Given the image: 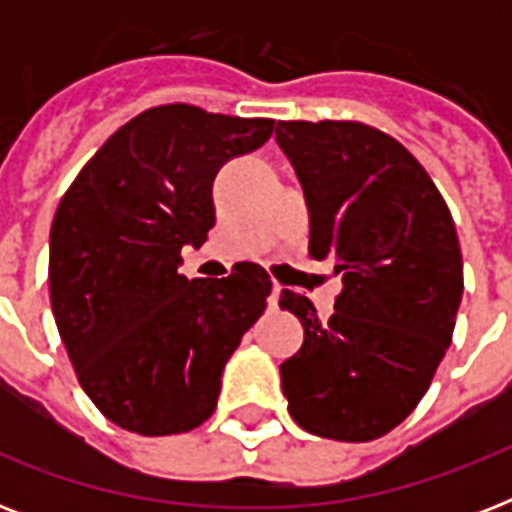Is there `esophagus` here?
Returning <instances> with one entry per match:
<instances>
[{"label":"esophagus","instance_id":"obj_1","mask_svg":"<svg viewBox=\"0 0 512 512\" xmlns=\"http://www.w3.org/2000/svg\"><path fill=\"white\" fill-rule=\"evenodd\" d=\"M279 295H281V289H279V287H273V289H271V297H268V305H271L273 311L279 308Z\"/></svg>","mask_w":512,"mask_h":512}]
</instances>
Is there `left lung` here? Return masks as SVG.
Wrapping results in <instances>:
<instances>
[{
    "mask_svg": "<svg viewBox=\"0 0 512 512\" xmlns=\"http://www.w3.org/2000/svg\"><path fill=\"white\" fill-rule=\"evenodd\" d=\"M303 183L313 260L342 276L327 321L284 289L305 329L281 364L292 420L313 436L374 441L409 417L452 342L462 252L452 212L396 138L361 122H279Z\"/></svg>",
    "mask_w": 512,
    "mask_h": 512,
    "instance_id": "left-lung-1",
    "label": "left lung"
}]
</instances>
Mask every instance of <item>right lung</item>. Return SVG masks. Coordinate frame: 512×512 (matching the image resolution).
I'll list each match as a JSON object with an SVG mask.
<instances>
[{"label":"right lung","instance_id":"right-lung-1","mask_svg":"<svg viewBox=\"0 0 512 512\" xmlns=\"http://www.w3.org/2000/svg\"><path fill=\"white\" fill-rule=\"evenodd\" d=\"M273 119L148 108L68 185L50 231V303L76 380L108 420L140 436L209 420L225 361L265 311L271 276L241 263L188 281L177 265L215 225L212 183L271 138Z\"/></svg>","mask_w":512,"mask_h":512}]
</instances>
